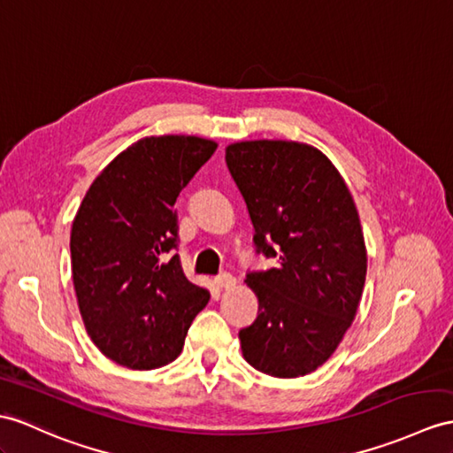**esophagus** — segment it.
<instances>
[{"mask_svg":"<svg viewBox=\"0 0 453 453\" xmlns=\"http://www.w3.org/2000/svg\"><path fill=\"white\" fill-rule=\"evenodd\" d=\"M215 284H217V288H233L236 280L233 274L223 273V274H219V277H215Z\"/></svg>","mask_w":453,"mask_h":453,"instance_id":"1","label":"esophagus"}]
</instances>
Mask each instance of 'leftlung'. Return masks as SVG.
Masks as SVG:
<instances>
[{
    "mask_svg": "<svg viewBox=\"0 0 453 453\" xmlns=\"http://www.w3.org/2000/svg\"><path fill=\"white\" fill-rule=\"evenodd\" d=\"M225 151L256 251L277 261L246 274L259 310L240 330L242 354L271 377H303L334 354L365 286L367 250L354 197L333 161L310 143L250 140Z\"/></svg>",
    "mask_w": 453,
    "mask_h": 453,
    "instance_id": "1",
    "label": "left lung"
}]
</instances>
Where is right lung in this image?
<instances>
[{"mask_svg": "<svg viewBox=\"0 0 453 453\" xmlns=\"http://www.w3.org/2000/svg\"><path fill=\"white\" fill-rule=\"evenodd\" d=\"M213 140L132 143L96 176L71 230L73 284L88 336L119 365L150 371L182 351L209 292L184 277L174 203L213 156Z\"/></svg>", "mask_w": 453, "mask_h": 453, "instance_id": "right-lung-1", "label": "right lung"}]
</instances>
